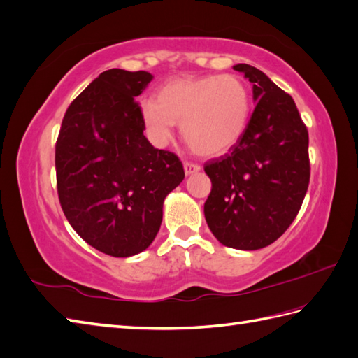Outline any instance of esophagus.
Returning a JSON list of instances; mask_svg holds the SVG:
<instances>
[{
    "label": "esophagus",
    "mask_w": 358,
    "mask_h": 358,
    "mask_svg": "<svg viewBox=\"0 0 358 358\" xmlns=\"http://www.w3.org/2000/svg\"><path fill=\"white\" fill-rule=\"evenodd\" d=\"M184 170H185L187 176H189V174L201 171V165L199 164H194V162H185L184 164Z\"/></svg>",
    "instance_id": "1"
}]
</instances>
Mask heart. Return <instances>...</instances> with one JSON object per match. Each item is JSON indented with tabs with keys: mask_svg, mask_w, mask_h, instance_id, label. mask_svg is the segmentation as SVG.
Segmentation results:
<instances>
[{
	"mask_svg": "<svg viewBox=\"0 0 358 358\" xmlns=\"http://www.w3.org/2000/svg\"><path fill=\"white\" fill-rule=\"evenodd\" d=\"M251 115V93L237 75L176 78L155 101L141 106L142 122L156 145L171 139L174 124L196 153L219 156L243 136Z\"/></svg>",
	"mask_w": 358,
	"mask_h": 358,
	"instance_id": "b5f03b06",
	"label": "heart"
}]
</instances>
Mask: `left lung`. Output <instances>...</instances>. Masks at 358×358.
Instances as JSON below:
<instances>
[{"mask_svg":"<svg viewBox=\"0 0 358 358\" xmlns=\"http://www.w3.org/2000/svg\"><path fill=\"white\" fill-rule=\"evenodd\" d=\"M233 69L252 83L256 107L242 139L203 166L211 179L203 213L222 245L252 251L279 239L296 219L309 185V138L288 93L256 67Z\"/></svg>","mask_w":358,"mask_h":358,"instance_id":"left-lung-1","label":"left lung"}]
</instances>
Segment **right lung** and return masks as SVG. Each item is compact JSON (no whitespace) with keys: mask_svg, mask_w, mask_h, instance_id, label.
I'll return each instance as SVG.
<instances>
[{"mask_svg":"<svg viewBox=\"0 0 358 358\" xmlns=\"http://www.w3.org/2000/svg\"><path fill=\"white\" fill-rule=\"evenodd\" d=\"M152 79L142 70L102 71L69 106L55 147L69 224L113 257L148 248L162 224L164 199L185 178L179 157L144 136L134 98Z\"/></svg>","mask_w":358,"mask_h":358,"instance_id":"obj_1","label":"right lung"}]
</instances>
